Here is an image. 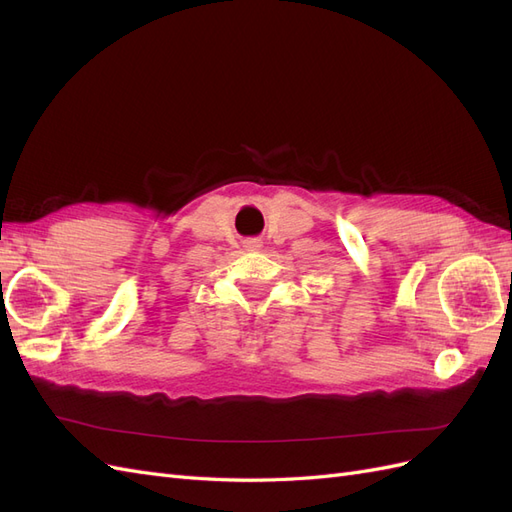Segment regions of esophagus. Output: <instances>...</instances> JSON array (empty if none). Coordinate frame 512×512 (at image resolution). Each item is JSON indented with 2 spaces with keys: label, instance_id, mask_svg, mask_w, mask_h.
Returning a JSON list of instances; mask_svg holds the SVG:
<instances>
[{
  "label": "esophagus",
  "instance_id": "1",
  "mask_svg": "<svg viewBox=\"0 0 512 512\" xmlns=\"http://www.w3.org/2000/svg\"><path fill=\"white\" fill-rule=\"evenodd\" d=\"M245 250L247 252H258L260 250V241L258 239H247L245 241Z\"/></svg>",
  "mask_w": 512,
  "mask_h": 512
}]
</instances>
